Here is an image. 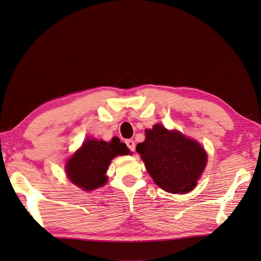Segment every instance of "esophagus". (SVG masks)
<instances>
[{
	"label": "esophagus",
	"mask_w": 261,
	"mask_h": 261,
	"mask_svg": "<svg viewBox=\"0 0 261 261\" xmlns=\"http://www.w3.org/2000/svg\"><path fill=\"white\" fill-rule=\"evenodd\" d=\"M125 144H127L128 148L131 151H134V149H136V143H134L132 140H127V141H125Z\"/></svg>",
	"instance_id": "34e87169"
}]
</instances>
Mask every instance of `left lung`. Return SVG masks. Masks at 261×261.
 Here are the masks:
<instances>
[{
    "instance_id": "1",
    "label": "left lung",
    "mask_w": 261,
    "mask_h": 261,
    "mask_svg": "<svg viewBox=\"0 0 261 261\" xmlns=\"http://www.w3.org/2000/svg\"><path fill=\"white\" fill-rule=\"evenodd\" d=\"M153 181L171 194H187L197 185L207 156L200 144L169 131L161 124L146 130V138L137 145Z\"/></svg>"
}]
</instances>
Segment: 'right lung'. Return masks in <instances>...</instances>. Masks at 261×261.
I'll return each mask as SVG.
<instances>
[{"instance_id":"right-lung-1","label":"right lung","mask_w":261,"mask_h":261,"mask_svg":"<svg viewBox=\"0 0 261 261\" xmlns=\"http://www.w3.org/2000/svg\"><path fill=\"white\" fill-rule=\"evenodd\" d=\"M129 148L119 139L114 138L110 143L98 140H87L66 163L67 177L84 190H94L103 186L111 160L116 156L128 155Z\"/></svg>"}]
</instances>
